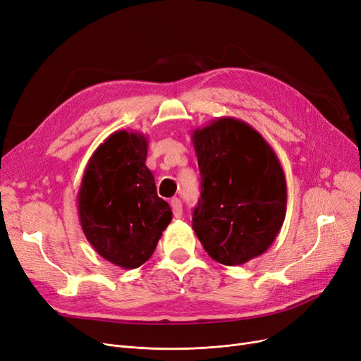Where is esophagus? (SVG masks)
Here are the masks:
<instances>
[{
	"mask_svg": "<svg viewBox=\"0 0 361 361\" xmlns=\"http://www.w3.org/2000/svg\"><path fill=\"white\" fill-rule=\"evenodd\" d=\"M170 207H171V212H173V216L176 219H180L182 214H183V210H182V202L179 198H171L170 200Z\"/></svg>",
	"mask_w": 361,
	"mask_h": 361,
	"instance_id": "34e87169",
	"label": "esophagus"
}]
</instances>
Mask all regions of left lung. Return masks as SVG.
Returning <instances> with one entry per match:
<instances>
[{
	"label": "left lung",
	"mask_w": 361,
	"mask_h": 361,
	"mask_svg": "<svg viewBox=\"0 0 361 361\" xmlns=\"http://www.w3.org/2000/svg\"><path fill=\"white\" fill-rule=\"evenodd\" d=\"M191 138L201 173L192 229L213 260L244 264L266 252L283 225V169L262 133L235 117L214 118Z\"/></svg>",
	"instance_id": "8db88e82"
}]
</instances>
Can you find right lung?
<instances>
[{
	"mask_svg": "<svg viewBox=\"0 0 361 361\" xmlns=\"http://www.w3.org/2000/svg\"><path fill=\"white\" fill-rule=\"evenodd\" d=\"M144 133L117 130L99 144L85 167L78 192L82 231L107 262L136 269L156 250L171 221L169 204L157 195L145 166Z\"/></svg>",
	"mask_w": 361,
	"mask_h": 361,
	"instance_id": "obj_1",
	"label": "right lung"
}]
</instances>
